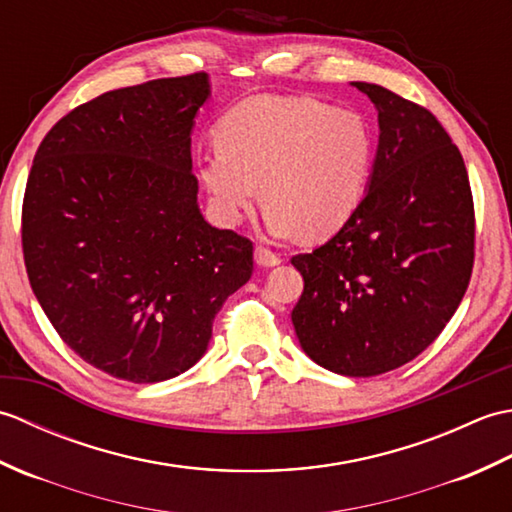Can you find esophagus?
<instances>
[{
    "label": "esophagus",
    "instance_id": "esophagus-1",
    "mask_svg": "<svg viewBox=\"0 0 512 512\" xmlns=\"http://www.w3.org/2000/svg\"><path fill=\"white\" fill-rule=\"evenodd\" d=\"M255 262H257V266H262V268H273V266L281 264V257L277 253H273V250H268L264 246H257L255 248Z\"/></svg>",
    "mask_w": 512,
    "mask_h": 512
}]
</instances>
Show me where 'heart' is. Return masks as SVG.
<instances>
[{"label": "heart", "mask_w": 512, "mask_h": 512, "mask_svg": "<svg viewBox=\"0 0 512 512\" xmlns=\"http://www.w3.org/2000/svg\"><path fill=\"white\" fill-rule=\"evenodd\" d=\"M372 165L374 134L358 112L255 96L217 125V147L198 156V176L224 224L253 209L262 184L270 235L321 239L350 222Z\"/></svg>", "instance_id": "heart-1"}]
</instances>
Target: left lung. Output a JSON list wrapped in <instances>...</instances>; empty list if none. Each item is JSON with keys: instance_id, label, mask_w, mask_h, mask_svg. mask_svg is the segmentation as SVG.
Here are the masks:
<instances>
[{"instance_id": "obj_1", "label": "left lung", "mask_w": 512, "mask_h": 512, "mask_svg": "<svg viewBox=\"0 0 512 512\" xmlns=\"http://www.w3.org/2000/svg\"><path fill=\"white\" fill-rule=\"evenodd\" d=\"M378 110L367 193L339 233L295 255L303 292L292 310L314 363L378 376L438 339L469 288L473 195L460 149L424 107L354 81Z\"/></svg>"}]
</instances>
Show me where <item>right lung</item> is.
Returning a JSON list of instances; mask_svg holds the SVG:
<instances>
[{"label":"right lung","instance_id":"obj_1","mask_svg":"<svg viewBox=\"0 0 512 512\" xmlns=\"http://www.w3.org/2000/svg\"><path fill=\"white\" fill-rule=\"evenodd\" d=\"M209 96L204 72L105 92L50 129L28 176L32 292L65 345L129 383L198 363L253 275V242L198 206L191 132Z\"/></svg>","mask_w":512,"mask_h":512}]
</instances>
